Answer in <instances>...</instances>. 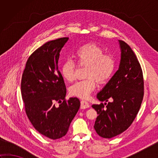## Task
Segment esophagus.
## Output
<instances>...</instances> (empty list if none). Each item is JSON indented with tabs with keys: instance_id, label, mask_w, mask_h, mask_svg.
I'll return each mask as SVG.
<instances>
[{
	"instance_id": "34e87169",
	"label": "esophagus",
	"mask_w": 158,
	"mask_h": 158,
	"mask_svg": "<svg viewBox=\"0 0 158 158\" xmlns=\"http://www.w3.org/2000/svg\"><path fill=\"white\" fill-rule=\"evenodd\" d=\"M89 107V104L88 102L85 101V100H81V109H87Z\"/></svg>"
}]
</instances>
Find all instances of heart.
I'll return each instance as SVG.
<instances>
[{
	"instance_id": "heart-1",
	"label": "heart",
	"mask_w": 158,
	"mask_h": 158,
	"mask_svg": "<svg viewBox=\"0 0 158 158\" xmlns=\"http://www.w3.org/2000/svg\"><path fill=\"white\" fill-rule=\"evenodd\" d=\"M75 59L79 66H85V79L80 80L70 86L69 92L74 96L88 98L96 85L106 82L112 77L116 60L112 53H104V49L95 43H88L76 50ZM75 63L67 59L62 64L60 72L63 78L71 82L75 79Z\"/></svg>"
}]
</instances>
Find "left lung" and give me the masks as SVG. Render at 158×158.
<instances>
[{
  "label": "left lung",
  "mask_w": 158,
  "mask_h": 158,
  "mask_svg": "<svg viewBox=\"0 0 158 158\" xmlns=\"http://www.w3.org/2000/svg\"><path fill=\"white\" fill-rule=\"evenodd\" d=\"M119 42V69L97 94L100 101L108 102L110 99L112 102L92 105L98 115L94 127L105 139H111L128 128L139 113L144 96L143 70L139 60L126 43Z\"/></svg>",
  "instance_id": "obj_1"
}]
</instances>
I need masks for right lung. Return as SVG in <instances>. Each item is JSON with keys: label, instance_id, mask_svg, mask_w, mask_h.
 I'll return each instance as SVG.
<instances>
[{"label": "right lung", "instance_id": "right-lung-1", "mask_svg": "<svg viewBox=\"0 0 158 158\" xmlns=\"http://www.w3.org/2000/svg\"><path fill=\"white\" fill-rule=\"evenodd\" d=\"M68 37L47 42L29 56L22 77L26 115L38 132L56 140L66 135L80 107L79 98H65L66 89L58 63ZM60 103L58 107L55 102Z\"/></svg>", "mask_w": 158, "mask_h": 158}]
</instances>
